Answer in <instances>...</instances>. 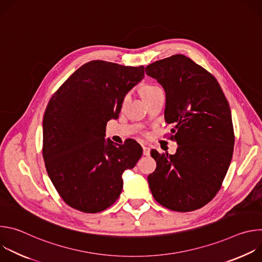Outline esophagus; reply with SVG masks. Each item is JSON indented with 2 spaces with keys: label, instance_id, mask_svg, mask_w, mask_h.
<instances>
[{
  "label": "esophagus",
  "instance_id": "obj_1",
  "mask_svg": "<svg viewBox=\"0 0 262 262\" xmlns=\"http://www.w3.org/2000/svg\"><path fill=\"white\" fill-rule=\"evenodd\" d=\"M143 155L144 156L150 155V148H149L148 146H143Z\"/></svg>",
  "mask_w": 262,
  "mask_h": 262
}]
</instances>
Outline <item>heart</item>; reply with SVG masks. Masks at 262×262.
<instances>
[{
    "instance_id": "obj_1",
    "label": "heart",
    "mask_w": 262,
    "mask_h": 262,
    "mask_svg": "<svg viewBox=\"0 0 262 262\" xmlns=\"http://www.w3.org/2000/svg\"><path fill=\"white\" fill-rule=\"evenodd\" d=\"M159 89H161V88H159V87H157V86H145V87L142 89V95H143V97H146V96H148L149 94H151V93L156 92V91L159 90Z\"/></svg>"
}]
</instances>
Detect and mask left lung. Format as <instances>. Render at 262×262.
I'll list each match as a JSON object with an SVG mask.
<instances>
[{
    "label": "left lung",
    "instance_id": "obj_1",
    "mask_svg": "<svg viewBox=\"0 0 262 262\" xmlns=\"http://www.w3.org/2000/svg\"><path fill=\"white\" fill-rule=\"evenodd\" d=\"M165 90V120L178 145L175 155L151 151L157 169L148 175L154 198L180 212L207 204L220 190L233 155L229 103L217 81L183 55L146 66Z\"/></svg>",
    "mask_w": 262,
    "mask_h": 262
}]
</instances>
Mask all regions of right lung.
<instances>
[{"instance_id": "right-lung-1", "label": "right lung", "mask_w": 262, "mask_h": 262, "mask_svg": "<svg viewBox=\"0 0 262 262\" xmlns=\"http://www.w3.org/2000/svg\"><path fill=\"white\" fill-rule=\"evenodd\" d=\"M144 79V66L90 61L74 71L51 98L42 122L43 159L66 204L95 213L113 204L122 174L142 157L134 140L115 145L105 125L117 119L125 95Z\"/></svg>"}]
</instances>
